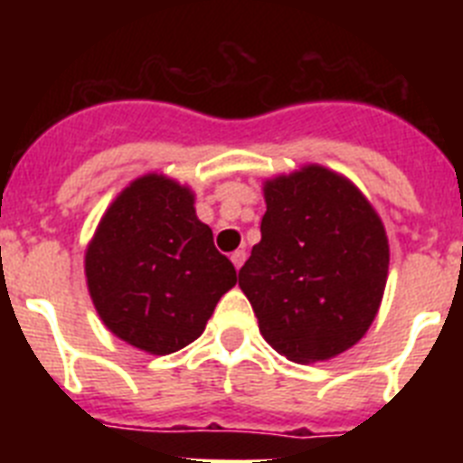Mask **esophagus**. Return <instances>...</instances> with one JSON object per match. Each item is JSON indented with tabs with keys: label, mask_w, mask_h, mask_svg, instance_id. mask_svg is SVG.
Returning a JSON list of instances; mask_svg holds the SVG:
<instances>
[{
	"label": "esophagus",
	"mask_w": 463,
	"mask_h": 463,
	"mask_svg": "<svg viewBox=\"0 0 463 463\" xmlns=\"http://www.w3.org/2000/svg\"><path fill=\"white\" fill-rule=\"evenodd\" d=\"M243 261H245V250H236V252H232V264H234L236 269L243 267Z\"/></svg>",
	"instance_id": "obj_1"
}]
</instances>
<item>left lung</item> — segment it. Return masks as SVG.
Wrapping results in <instances>:
<instances>
[{
    "label": "left lung",
    "instance_id": "1",
    "mask_svg": "<svg viewBox=\"0 0 463 463\" xmlns=\"http://www.w3.org/2000/svg\"><path fill=\"white\" fill-rule=\"evenodd\" d=\"M264 199L261 241L239 271L261 336L289 362L336 357L378 315L390 269L383 220L320 165L267 181Z\"/></svg>",
    "mask_w": 463,
    "mask_h": 463
}]
</instances>
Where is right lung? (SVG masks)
Returning a JSON list of instances; mask_svg holds the SVG:
<instances>
[{
	"label": "right lung",
	"instance_id": "1",
	"mask_svg": "<svg viewBox=\"0 0 463 463\" xmlns=\"http://www.w3.org/2000/svg\"><path fill=\"white\" fill-rule=\"evenodd\" d=\"M85 278L106 329L171 354L202 336L236 269L196 218L190 187L146 174L106 208L85 250Z\"/></svg>",
	"mask_w": 463,
	"mask_h": 463
}]
</instances>
